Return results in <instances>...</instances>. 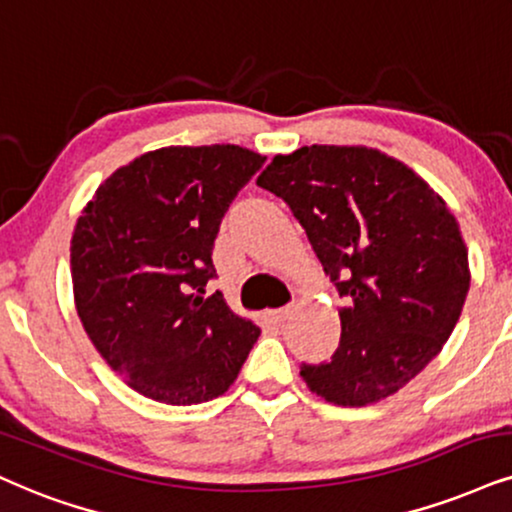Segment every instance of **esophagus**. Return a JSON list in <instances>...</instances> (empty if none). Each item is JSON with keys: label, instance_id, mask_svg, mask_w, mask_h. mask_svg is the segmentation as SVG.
<instances>
[{"label": "esophagus", "instance_id": "1", "mask_svg": "<svg viewBox=\"0 0 512 512\" xmlns=\"http://www.w3.org/2000/svg\"><path fill=\"white\" fill-rule=\"evenodd\" d=\"M289 313H292V306H282V308H273V311H268V318H270V320H273V323H282V320H285Z\"/></svg>", "mask_w": 512, "mask_h": 512}]
</instances>
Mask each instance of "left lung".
<instances>
[{
  "mask_svg": "<svg viewBox=\"0 0 512 512\" xmlns=\"http://www.w3.org/2000/svg\"><path fill=\"white\" fill-rule=\"evenodd\" d=\"M256 185L289 206L346 301L330 361L301 363L308 389L368 406L406 387L451 337L470 289L444 199L382 151L332 144L275 156Z\"/></svg>",
  "mask_w": 512,
  "mask_h": 512,
  "instance_id": "obj_1",
  "label": "left lung"
}]
</instances>
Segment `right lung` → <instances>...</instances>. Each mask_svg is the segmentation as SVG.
Here are the masks:
<instances>
[{"label":"right lung","mask_w":512,"mask_h":512,"mask_svg":"<svg viewBox=\"0 0 512 512\" xmlns=\"http://www.w3.org/2000/svg\"><path fill=\"white\" fill-rule=\"evenodd\" d=\"M266 156L237 147H166L118 168L71 239L75 308L87 337L149 399L192 406L225 394L261 330L216 277L213 242Z\"/></svg>","instance_id":"1"}]
</instances>
